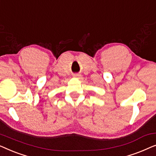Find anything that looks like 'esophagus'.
Here are the masks:
<instances>
[{
    "label": "esophagus",
    "instance_id": "1",
    "mask_svg": "<svg viewBox=\"0 0 156 156\" xmlns=\"http://www.w3.org/2000/svg\"><path fill=\"white\" fill-rule=\"evenodd\" d=\"M78 76H79V74H73L74 77H77Z\"/></svg>",
    "mask_w": 156,
    "mask_h": 156
}]
</instances>
